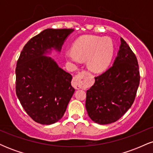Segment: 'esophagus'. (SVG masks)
Returning <instances> with one entry per match:
<instances>
[{"label":"esophagus","mask_w":153,"mask_h":153,"mask_svg":"<svg viewBox=\"0 0 153 153\" xmlns=\"http://www.w3.org/2000/svg\"><path fill=\"white\" fill-rule=\"evenodd\" d=\"M85 73H86L85 71H82L73 77V80H72V85L73 88H75V89H79L82 85H85V84H87V82L85 80Z\"/></svg>","instance_id":"esophagus-1"}]
</instances>
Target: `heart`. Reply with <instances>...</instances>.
Instances as JSON below:
<instances>
[{
	"mask_svg": "<svg viewBox=\"0 0 153 153\" xmlns=\"http://www.w3.org/2000/svg\"><path fill=\"white\" fill-rule=\"evenodd\" d=\"M113 54L114 45L110 39L86 36L75 42L73 50L68 51L66 57L73 62H79L80 58L88 59L91 71L101 72L109 65Z\"/></svg>",
	"mask_w": 153,
	"mask_h": 153,
	"instance_id": "obj_1",
	"label": "heart"
}]
</instances>
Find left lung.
I'll return each mask as SVG.
<instances>
[{"instance_id": "obj_1", "label": "left lung", "mask_w": 153, "mask_h": 153, "mask_svg": "<svg viewBox=\"0 0 153 153\" xmlns=\"http://www.w3.org/2000/svg\"><path fill=\"white\" fill-rule=\"evenodd\" d=\"M95 80L86 91L88 114L100 124L117 122L134 103L140 80L136 55L122 38L113 65Z\"/></svg>"}]
</instances>
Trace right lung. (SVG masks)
Returning a JSON list of instances; mask_svg holds the SVG:
<instances>
[{"label": "right lung", "instance_id": "right-lung-1", "mask_svg": "<svg viewBox=\"0 0 153 153\" xmlns=\"http://www.w3.org/2000/svg\"><path fill=\"white\" fill-rule=\"evenodd\" d=\"M73 29H47L24 47L16 68V93L27 114L34 122L52 124L64 115L75 89L72 75L50 57L48 50L60 51Z\"/></svg>", "mask_w": 153, "mask_h": 153}]
</instances>
